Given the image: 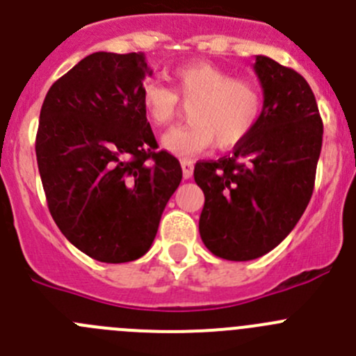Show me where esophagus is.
Returning a JSON list of instances; mask_svg holds the SVG:
<instances>
[{"mask_svg":"<svg viewBox=\"0 0 356 356\" xmlns=\"http://www.w3.org/2000/svg\"><path fill=\"white\" fill-rule=\"evenodd\" d=\"M181 169H184V178L188 180V178H192V175H194V162L188 161V159H184V161H181Z\"/></svg>","mask_w":356,"mask_h":356,"instance_id":"esophagus-1","label":"esophagus"}]
</instances>
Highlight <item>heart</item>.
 Wrapping results in <instances>:
<instances>
[{"instance_id": "b5f03b06", "label": "heart", "mask_w": 356, "mask_h": 356, "mask_svg": "<svg viewBox=\"0 0 356 356\" xmlns=\"http://www.w3.org/2000/svg\"><path fill=\"white\" fill-rule=\"evenodd\" d=\"M172 89L159 80H147L140 90L141 106L155 127H168L188 106V124L162 138V147L178 157H192L213 143L229 150L245 141L260 120L264 96L248 79H234L211 63H191L171 74Z\"/></svg>"}]
</instances>
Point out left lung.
I'll use <instances>...</instances> for the list:
<instances>
[{
	"label": "left lung",
	"mask_w": 356,
	"mask_h": 356,
	"mask_svg": "<svg viewBox=\"0 0 356 356\" xmlns=\"http://www.w3.org/2000/svg\"><path fill=\"white\" fill-rule=\"evenodd\" d=\"M264 89L260 120L231 155L199 161L204 192L199 232L225 260H253L292 232L313 195L323 122L309 83L292 67L257 56Z\"/></svg>",
	"instance_id": "left-lung-1"
}]
</instances>
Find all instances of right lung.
<instances>
[{"label": "right lung", "instance_id": "obj_1", "mask_svg": "<svg viewBox=\"0 0 356 356\" xmlns=\"http://www.w3.org/2000/svg\"><path fill=\"white\" fill-rule=\"evenodd\" d=\"M152 74L145 54L96 52L47 92L36 161L50 215L67 241L99 262H131L150 250L162 211L181 181L141 106Z\"/></svg>", "mask_w": 356, "mask_h": 356}]
</instances>
